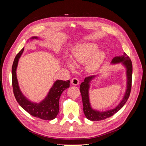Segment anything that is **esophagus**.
Here are the masks:
<instances>
[{"label":"esophagus","mask_w":146,"mask_h":146,"mask_svg":"<svg viewBox=\"0 0 146 146\" xmlns=\"http://www.w3.org/2000/svg\"><path fill=\"white\" fill-rule=\"evenodd\" d=\"M71 83L74 85H77L79 84V80L76 77H74L73 78L72 80H71Z\"/></svg>","instance_id":"34e87169"}]
</instances>
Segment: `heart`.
I'll return each mask as SVG.
<instances>
[{
    "mask_svg": "<svg viewBox=\"0 0 146 146\" xmlns=\"http://www.w3.org/2000/svg\"><path fill=\"white\" fill-rule=\"evenodd\" d=\"M98 46L96 44L89 42L82 44L75 47L72 51L73 60L79 63H84L91 58L87 63L86 68L87 70L93 72L98 69L104 62L105 54L102 51H98ZM68 66L73 68L72 63H68Z\"/></svg>",
    "mask_w": 146,
    "mask_h": 146,
    "instance_id": "b5f03b06",
    "label": "heart"
}]
</instances>
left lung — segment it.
<instances>
[{"label": "left lung", "mask_w": 146, "mask_h": 146, "mask_svg": "<svg viewBox=\"0 0 146 146\" xmlns=\"http://www.w3.org/2000/svg\"><path fill=\"white\" fill-rule=\"evenodd\" d=\"M122 62L123 64L127 68V90L124 97L117 107L113 110H109V111L100 112L96 111L93 109H92L90 103L89 99V94H88V90L90 88V82L92 78H94L95 76H91L86 77L85 78V80L83 82L80 86V91L81 92L82 102L83 105V112L85 116L90 121H102L104 119L110 117L116 113L119 110H120L123 106L125 105L126 102L129 99L131 89V81H132V63L129 56H128L125 53H124L123 56H116L112 60L111 63H117Z\"/></svg>", "instance_id": "8db88e82"}]
</instances>
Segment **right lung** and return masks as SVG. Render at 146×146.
I'll return each mask as SVG.
<instances>
[{"label":"right lung","mask_w":146,"mask_h":146,"mask_svg":"<svg viewBox=\"0 0 146 146\" xmlns=\"http://www.w3.org/2000/svg\"><path fill=\"white\" fill-rule=\"evenodd\" d=\"M32 37V39H38ZM24 51V48L17 54L12 66V86L15 98L21 107L30 115L43 120L50 121L55 119L59 113V100L64 90L69 87L70 80H56L46 99L39 104L29 101L22 93L17 82L16 68L19 59Z\"/></svg>","instance_id":"obj_1"}]
</instances>
